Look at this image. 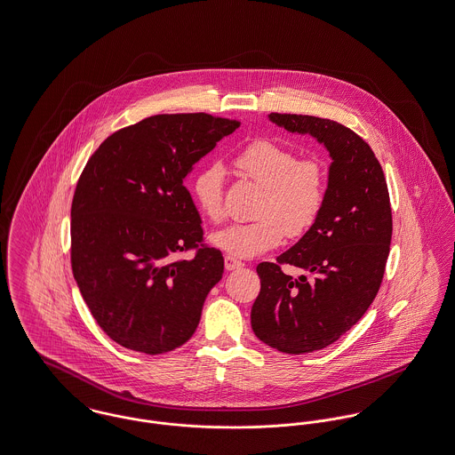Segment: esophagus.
Listing matches in <instances>:
<instances>
[{"mask_svg":"<svg viewBox=\"0 0 455 455\" xmlns=\"http://www.w3.org/2000/svg\"><path fill=\"white\" fill-rule=\"evenodd\" d=\"M243 267V263L239 261L237 258H234V256H225V267L228 269V271H232V269H239V267Z\"/></svg>","mask_w":455,"mask_h":455,"instance_id":"34e87169","label":"esophagus"}]
</instances>
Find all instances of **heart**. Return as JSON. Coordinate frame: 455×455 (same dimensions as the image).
<instances>
[{
    "mask_svg": "<svg viewBox=\"0 0 455 455\" xmlns=\"http://www.w3.org/2000/svg\"><path fill=\"white\" fill-rule=\"evenodd\" d=\"M243 179L261 186L249 223H234L212 235L218 249L254 258L280 245L283 237L307 234L326 204L328 172L320 158H299L292 148L256 139L234 160ZM190 192L199 212L214 223L225 218V170L220 163L204 164L194 177Z\"/></svg>",
    "mask_w": 455,
    "mask_h": 455,
    "instance_id": "obj_1",
    "label": "heart"
}]
</instances>
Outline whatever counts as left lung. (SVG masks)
Listing matches in <instances>:
<instances>
[{
    "instance_id": "left-lung-1",
    "label": "left lung",
    "mask_w": 455,
    "mask_h": 455,
    "mask_svg": "<svg viewBox=\"0 0 455 455\" xmlns=\"http://www.w3.org/2000/svg\"><path fill=\"white\" fill-rule=\"evenodd\" d=\"M269 120L316 137L333 160L316 225L275 263L256 267L254 335L280 352L306 354L337 342L378 294L392 241L390 196L373 149L346 125L291 113H271ZM287 264L307 273L294 279L283 271Z\"/></svg>"
}]
</instances>
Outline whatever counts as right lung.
I'll return each instance as SVG.
<instances>
[{
	"mask_svg": "<svg viewBox=\"0 0 455 455\" xmlns=\"http://www.w3.org/2000/svg\"><path fill=\"white\" fill-rule=\"evenodd\" d=\"M239 127L208 113L155 115L113 132L85 163L70 263L92 318L118 346L155 355L196 331L223 256L204 243L184 179Z\"/></svg>",
	"mask_w": 455,
	"mask_h": 455,
	"instance_id": "right-lung-1",
	"label": "right lung"
}]
</instances>
